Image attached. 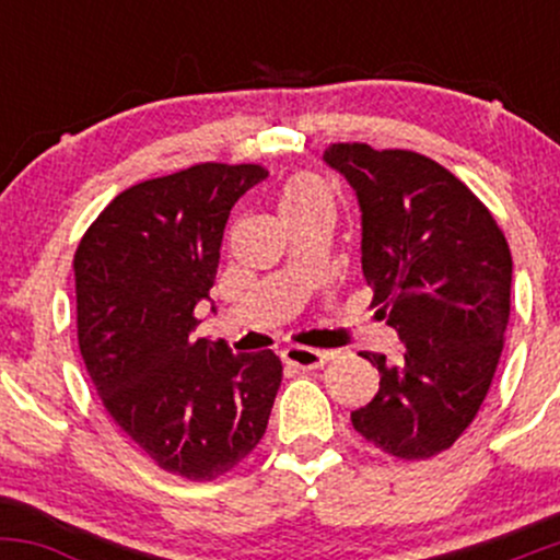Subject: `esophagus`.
I'll use <instances>...</instances> for the list:
<instances>
[{"instance_id":"esophagus-1","label":"esophagus","mask_w":560,"mask_h":560,"mask_svg":"<svg viewBox=\"0 0 560 560\" xmlns=\"http://www.w3.org/2000/svg\"><path fill=\"white\" fill-rule=\"evenodd\" d=\"M287 365L300 371H311V369H320L326 361H329V352H320V350H311V347H287L281 352Z\"/></svg>"}]
</instances>
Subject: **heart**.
I'll return each mask as SVG.
<instances>
[{"label": "heart", "mask_w": 560, "mask_h": 560, "mask_svg": "<svg viewBox=\"0 0 560 560\" xmlns=\"http://www.w3.org/2000/svg\"><path fill=\"white\" fill-rule=\"evenodd\" d=\"M279 210L281 218L313 213V210H331V191L311 173H298L281 189Z\"/></svg>", "instance_id": "obj_1"}]
</instances>
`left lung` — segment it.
<instances>
[{
    "mask_svg": "<svg viewBox=\"0 0 560 560\" xmlns=\"http://www.w3.org/2000/svg\"><path fill=\"white\" fill-rule=\"evenodd\" d=\"M324 163L355 191L371 305L405 347L397 363L363 355L382 382L352 427L395 458H432L466 432L492 384L511 318V249L474 191L419 152L331 144Z\"/></svg>",
    "mask_w": 560,
    "mask_h": 560,
    "instance_id": "1",
    "label": "left lung"
}]
</instances>
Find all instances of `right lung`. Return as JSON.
Segmentation results:
<instances>
[{
    "label": "right lung",
    "mask_w": 560,
    "mask_h": 560,
    "mask_svg": "<svg viewBox=\"0 0 560 560\" xmlns=\"http://www.w3.org/2000/svg\"><path fill=\"white\" fill-rule=\"evenodd\" d=\"M260 165L202 163L141 182L102 210L75 249L79 347L113 421L165 471L226 474L266 434L281 361L191 339L210 300L234 202Z\"/></svg>",
    "instance_id": "add662e5"
}]
</instances>
